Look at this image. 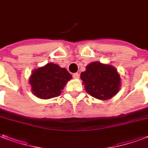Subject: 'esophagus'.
<instances>
[{
    "label": "esophagus",
    "mask_w": 148,
    "mask_h": 148,
    "mask_svg": "<svg viewBox=\"0 0 148 148\" xmlns=\"http://www.w3.org/2000/svg\"><path fill=\"white\" fill-rule=\"evenodd\" d=\"M73 77H74V79H78L79 78V74H77V73H74V74H73Z\"/></svg>",
    "instance_id": "obj_1"
}]
</instances>
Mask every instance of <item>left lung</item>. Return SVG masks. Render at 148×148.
<instances>
[{"instance_id": "8db88e82", "label": "left lung", "mask_w": 148, "mask_h": 148, "mask_svg": "<svg viewBox=\"0 0 148 148\" xmlns=\"http://www.w3.org/2000/svg\"><path fill=\"white\" fill-rule=\"evenodd\" d=\"M81 79L86 91L93 97L101 101L111 99L119 92L121 76L114 66L95 61L87 65L81 72Z\"/></svg>"}]
</instances>
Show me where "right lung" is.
<instances>
[{
  "label": "right lung",
  "instance_id": "add662e5",
  "mask_svg": "<svg viewBox=\"0 0 148 148\" xmlns=\"http://www.w3.org/2000/svg\"><path fill=\"white\" fill-rule=\"evenodd\" d=\"M71 78V74L66 68L53 63H47L34 70L29 77V84L34 95L47 100L59 96Z\"/></svg>",
  "mask_w": 148,
  "mask_h": 148
}]
</instances>
